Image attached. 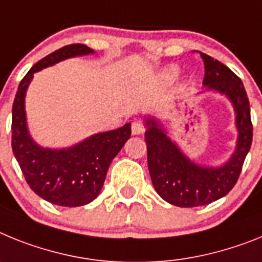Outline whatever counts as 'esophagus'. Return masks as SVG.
Returning <instances> with one entry per match:
<instances>
[{"mask_svg":"<svg viewBox=\"0 0 262 262\" xmlns=\"http://www.w3.org/2000/svg\"><path fill=\"white\" fill-rule=\"evenodd\" d=\"M145 132L144 124L141 121H133L132 122V133L134 136H138V134H142Z\"/></svg>","mask_w":262,"mask_h":262,"instance_id":"1","label":"esophagus"}]
</instances>
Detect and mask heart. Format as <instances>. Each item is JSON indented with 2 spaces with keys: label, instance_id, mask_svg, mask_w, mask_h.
<instances>
[{
  "label": "heart",
  "instance_id": "obj_1",
  "mask_svg": "<svg viewBox=\"0 0 262 262\" xmlns=\"http://www.w3.org/2000/svg\"><path fill=\"white\" fill-rule=\"evenodd\" d=\"M178 72L179 71L177 67H170L163 72V76H165L167 80H172V79H175V77L178 76Z\"/></svg>",
  "mask_w": 262,
  "mask_h": 262
}]
</instances>
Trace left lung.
<instances>
[{"label":"left lung","mask_w":262,"mask_h":262,"mask_svg":"<svg viewBox=\"0 0 262 262\" xmlns=\"http://www.w3.org/2000/svg\"><path fill=\"white\" fill-rule=\"evenodd\" d=\"M204 62V91L226 95L235 109L237 142L231 158L219 167H206L182 153L154 117L145 118L147 167L158 195L178 207H199L226 196L236 185L251 149L253 126L244 84L227 66L200 52ZM203 91V92H204Z\"/></svg>","instance_id":"left-lung-1"}]
</instances>
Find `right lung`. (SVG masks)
<instances>
[{"mask_svg": "<svg viewBox=\"0 0 262 262\" xmlns=\"http://www.w3.org/2000/svg\"><path fill=\"white\" fill-rule=\"evenodd\" d=\"M85 45H68L40 59L18 85L11 112V147L27 185L50 203L79 207L99 196L109 165L130 138V124L93 134L67 149H47L31 138L25 96L34 74L64 59L93 54Z\"/></svg>", "mask_w": 262, "mask_h": 262, "instance_id": "right-lung-1", "label": "right lung"}]
</instances>
